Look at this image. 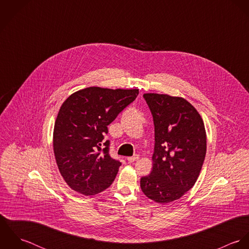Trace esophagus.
<instances>
[{
    "label": "esophagus",
    "mask_w": 249,
    "mask_h": 249,
    "mask_svg": "<svg viewBox=\"0 0 249 249\" xmlns=\"http://www.w3.org/2000/svg\"><path fill=\"white\" fill-rule=\"evenodd\" d=\"M138 159H139V155H138V154H135V155H133V156L127 157V161H128V162H130V163L135 162V161H137Z\"/></svg>",
    "instance_id": "1"
}]
</instances>
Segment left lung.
<instances>
[{
	"label": "left lung",
	"instance_id": "left-lung-1",
	"mask_svg": "<svg viewBox=\"0 0 249 249\" xmlns=\"http://www.w3.org/2000/svg\"><path fill=\"white\" fill-rule=\"evenodd\" d=\"M154 124L152 171L140 181L142 193L155 202L179 199L193 188L206 154L202 118L183 98L143 94Z\"/></svg>",
	"mask_w": 249,
	"mask_h": 249
}]
</instances>
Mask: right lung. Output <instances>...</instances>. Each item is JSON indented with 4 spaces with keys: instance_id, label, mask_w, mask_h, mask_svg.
<instances>
[{
    "instance_id": "obj_1",
    "label": "right lung",
    "mask_w": 249,
    "mask_h": 249,
    "mask_svg": "<svg viewBox=\"0 0 249 249\" xmlns=\"http://www.w3.org/2000/svg\"><path fill=\"white\" fill-rule=\"evenodd\" d=\"M138 89L88 87L63 103L53 128L58 170L73 191L94 196L107 189L122 163L109 155L107 125L138 96Z\"/></svg>"
}]
</instances>
